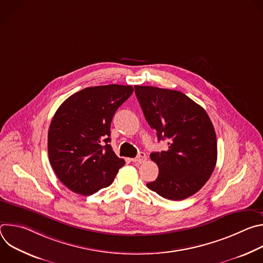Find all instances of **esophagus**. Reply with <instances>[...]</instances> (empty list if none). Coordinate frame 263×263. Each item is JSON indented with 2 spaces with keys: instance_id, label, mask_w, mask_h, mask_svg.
<instances>
[{
  "instance_id": "1",
  "label": "esophagus",
  "mask_w": 263,
  "mask_h": 263,
  "mask_svg": "<svg viewBox=\"0 0 263 263\" xmlns=\"http://www.w3.org/2000/svg\"><path fill=\"white\" fill-rule=\"evenodd\" d=\"M131 160H132V162H134V163H141V162H144V161L146 160V156H145V154H144L143 152H140V153L137 155V157H135V158L131 159Z\"/></svg>"
}]
</instances>
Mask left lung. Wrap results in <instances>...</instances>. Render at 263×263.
<instances>
[{"label": "left lung", "instance_id": "8db88e82", "mask_svg": "<svg viewBox=\"0 0 263 263\" xmlns=\"http://www.w3.org/2000/svg\"><path fill=\"white\" fill-rule=\"evenodd\" d=\"M147 124L158 140L168 139L166 151L151 153L158 165L147 189L164 199L181 201L198 193L209 180L217 159V142L207 112L181 91L134 86Z\"/></svg>", "mask_w": 263, "mask_h": 263}]
</instances>
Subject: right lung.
Returning a JSON list of instances; mask_svg holds the SVG:
<instances>
[{"mask_svg": "<svg viewBox=\"0 0 263 263\" xmlns=\"http://www.w3.org/2000/svg\"><path fill=\"white\" fill-rule=\"evenodd\" d=\"M130 85L84 88L57 109L48 133L50 163L71 192L92 195L114 182L125 160L110 145V125L133 92Z\"/></svg>", "mask_w": 263, "mask_h": 263, "instance_id": "add662e5", "label": "right lung"}]
</instances>
